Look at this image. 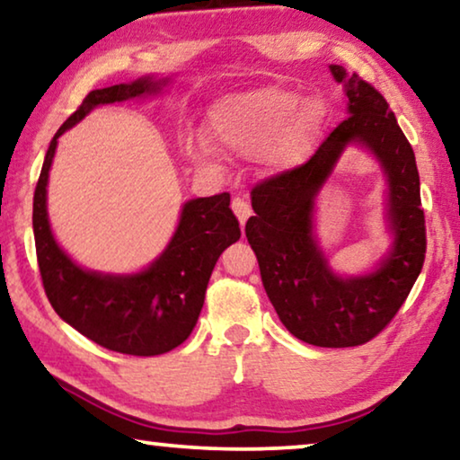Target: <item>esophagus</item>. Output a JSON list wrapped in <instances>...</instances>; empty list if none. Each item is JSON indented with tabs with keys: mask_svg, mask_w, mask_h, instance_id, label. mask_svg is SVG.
I'll return each instance as SVG.
<instances>
[{
	"mask_svg": "<svg viewBox=\"0 0 460 460\" xmlns=\"http://www.w3.org/2000/svg\"><path fill=\"white\" fill-rule=\"evenodd\" d=\"M231 208H233V212H235V217L239 218V225H242V229L245 227V221H248L250 218V204L243 200V198H233V202H231Z\"/></svg>",
	"mask_w": 460,
	"mask_h": 460,
	"instance_id": "obj_1",
	"label": "esophagus"
}]
</instances>
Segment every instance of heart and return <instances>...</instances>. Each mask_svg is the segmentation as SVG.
<instances>
[{"label": "heart", "mask_w": 460, "mask_h": 460, "mask_svg": "<svg viewBox=\"0 0 460 460\" xmlns=\"http://www.w3.org/2000/svg\"><path fill=\"white\" fill-rule=\"evenodd\" d=\"M320 121V105L314 99L297 101L296 93L279 86L231 94L217 101L208 111L210 134L237 153H258L272 146L274 159L283 164L301 161ZM186 153L207 161L208 148L188 140Z\"/></svg>", "instance_id": "1"}]
</instances>
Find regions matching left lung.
Returning a JSON list of instances; mask_svg holds the SVG:
<instances>
[{"label": "left lung", "mask_w": 460, "mask_h": 460, "mask_svg": "<svg viewBox=\"0 0 460 460\" xmlns=\"http://www.w3.org/2000/svg\"><path fill=\"white\" fill-rule=\"evenodd\" d=\"M347 94V115L312 159L252 190L256 217L245 237L256 252L260 277L287 331L307 345L358 347L372 341L420 277L426 258L415 155L386 99L358 74L328 66ZM347 146L366 147L387 180L385 217L391 248L369 273H334L315 235V198Z\"/></svg>", "instance_id": "8db88e82"}]
</instances>
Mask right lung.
Here are the masks:
<instances>
[{
	"label": "right lung",
	"mask_w": 460,
	"mask_h": 460,
	"mask_svg": "<svg viewBox=\"0 0 460 460\" xmlns=\"http://www.w3.org/2000/svg\"><path fill=\"white\" fill-rule=\"evenodd\" d=\"M169 82L171 78L142 76L128 84L88 93L78 111L53 136L32 200L39 270L53 310L97 345L140 358L167 353L194 331L212 269L223 250L242 235L229 208L231 196L223 191L188 200L181 207L173 237L159 258L140 272L111 274L82 269L55 242L47 215V183L61 134L84 119L94 107L155 97Z\"/></svg>",
	"instance_id": "add662e5"
}]
</instances>
